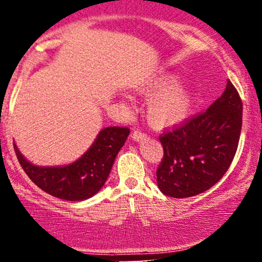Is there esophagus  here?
I'll use <instances>...</instances> for the list:
<instances>
[{
    "label": "esophagus",
    "instance_id": "1",
    "mask_svg": "<svg viewBox=\"0 0 262 262\" xmlns=\"http://www.w3.org/2000/svg\"><path fill=\"white\" fill-rule=\"evenodd\" d=\"M132 138H133V140H135V141H141V140L146 139V134L143 133V132L139 130V129H137V130L133 132Z\"/></svg>",
    "mask_w": 262,
    "mask_h": 262
}]
</instances>
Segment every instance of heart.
<instances>
[{"mask_svg": "<svg viewBox=\"0 0 262 262\" xmlns=\"http://www.w3.org/2000/svg\"><path fill=\"white\" fill-rule=\"evenodd\" d=\"M179 83V77L167 75L143 90L145 96H152L146 107V117L152 127H173L187 118L193 104V95Z\"/></svg>", "mask_w": 262, "mask_h": 262, "instance_id": "1", "label": "heart"}]
</instances>
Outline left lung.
<instances>
[{"mask_svg": "<svg viewBox=\"0 0 262 262\" xmlns=\"http://www.w3.org/2000/svg\"><path fill=\"white\" fill-rule=\"evenodd\" d=\"M242 124L243 102L228 80L208 110L160 135L164 158L156 179L162 193L187 198L214 186L235 156Z\"/></svg>", "mask_w": 262, "mask_h": 262, "instance_id": "1", "label": "left lung"}]
</instances>
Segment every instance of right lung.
Listing matches in <instances>:
<instances>
[{"label": "right lung", "instance_id": "add662e5", "mask_svg": "<svg viewBox=\"0 0 262 262\" xmlns=\"http://www.w3.org/2000/svg\"><path fill=\"white\" fill-rule=\"evenodd\" d=\"M129 132L122 127L103 128L85 154L64 166H38L20 154L16 144L14 150L22 169L39 188L60 200L83 201L103 187Z\"/></svg>", "mask_w": 262, "mask_h": 262}]
</instances>
